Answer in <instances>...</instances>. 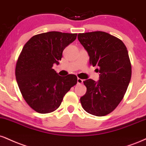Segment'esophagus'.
Masks as SVG:
<instances>
[{
    "label": "esophagus",
    "instance_id": "34e87169",
    "mask_svg": "<svg viewBox=\"0 0 146 146\" xmlns=\"http://www.w3.org/2000/svg\"><path fill=\"white\" fill-rule=\"evenodd\" d=\"M77 82H78V84H83V80H82V79L80 78H78V81H77Z\"/></svg>",
    "mask_w": 146,
    "mask_h": 146
}]
</instances>
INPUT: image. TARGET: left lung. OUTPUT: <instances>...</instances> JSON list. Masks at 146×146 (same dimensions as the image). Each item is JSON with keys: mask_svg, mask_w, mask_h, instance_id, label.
I'll list each match as a JSON object with an SVG mask.
<instances>
[{"mask_svg": "<svg viewBox=\"0 0 146 146\" xmlns=\"http://www.w3.org/2000/svg\"><path fill=\"white\" fill-rule=\"evenodd\" d=\"M79 41L87 51L91 65L98 66L99 80L88 79L87 91L80 98L88 113L103 116L111 112L123 99L131 78L129 53L120 39L109 33L96 31L80 33Z\"/></svg>", "mask_w": 146, "mask_h": 146, "instance_id": "8db88e82", "label": "left lung"}]
</instances>
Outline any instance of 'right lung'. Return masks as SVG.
Returning a JSON list of instances; mask_svg holds the SVG:
<instances>
[{
  "label": "right lung",
  "instance_id": "add662e5",
  "mask_svg": "<svg viewBox=\"0 0 146 146\" xmlns=\"http://www.w3.org/2000/svg\"><path fill=\"white\" fill-rule=\"evenodd\" d=\"M78 34L51 31L33 36L23 47L15 68L17 85L26 103L35 111H55L63 97L77 84L75 75L62 77L52 68L59 64L62 52Z\"/></svg>",
  "mask_w": 146,
  "mask_h": 146
}]
</instances>
